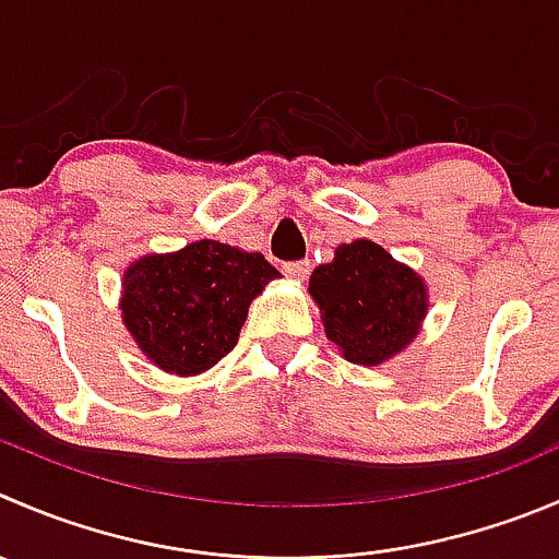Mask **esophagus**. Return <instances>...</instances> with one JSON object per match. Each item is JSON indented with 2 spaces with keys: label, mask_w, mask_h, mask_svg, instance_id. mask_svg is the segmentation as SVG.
<instances>
[{
  "label": "esophagus",
  "mask_w": 559,
  "mask_h": 559,
  "mask_svg": "<svg viewBox=\"0 0 559 559\" xmlns=\"http://www.w3.org/2000/svg\"><path fill=\"white\" fill-rule=\"evenodd\" d=\"M308 270H311V264H308V262H289V264H284V273L289 275L292 281H306L308 278Z\"/></svg>",
  "instance_id": "1"
}]
</instances>
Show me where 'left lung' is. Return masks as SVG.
Listing matches in <instances>:
<instances>
[{
	"instance_id": "8db88e82",
	"label": "left lung",
	"mask_w": 559,
	"mask_h": 559,
	"mask_svg": "<svg viewBox=\"0 0 559 559\" xmlns=\"http://www.w3.org/2000/svg\"><path fill=\"white\" fill-rule=\"evenodd\" d=\"M324 335L355 366H382L417 338L429 313V286L379 242H341L333 262L308 281Z\"/></svg>"
}]
</instances>
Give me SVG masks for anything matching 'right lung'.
Instances as JSON below:
<instances>
[{
	"label": "right lung",
	"mask_w": 559,
	"mask_h": 559,
	"mask_svg": "<svg viewBox=\"0 0 559 559\" xmlns=\"http://www.w3.org/2000/svg\"><path fill=\"white\" fill-rule=\"evenodd\" d=\"M275 278L262 253L218 240L144 253L124 267L122 324L160 371L197 377L235 349L248 308Z\"/></svg>",
	"instance_id": "obj_1"
}]
</instances>
